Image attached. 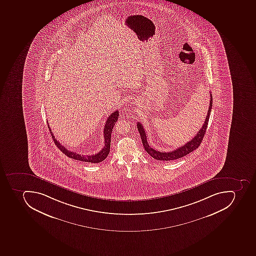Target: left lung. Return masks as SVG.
Listing matches in <instances>:
<instances>
[{"instance_id": "left-lung-1", "label": "left lung", "mask_w": 256, "mask_h": 256, "mask_svg": "<svg viewBox=\"0 0 256 256\" xmlns=\"http://www.w3.org/2000/svg\"><path fill=\"white\" fill-rule=\"evenodd\" d=\"M210 105L208 108V115H206V119H205L204 124L202 125L200 130L197 132L196 135L194 136L192 140L188 141V143L182 145L181 147L177 148L174 151L168 152H162L156 151L150 146L148 143L147 135L144 129L143 125L141 124L140 122L137 123V128L140 134L141 140L143 143L144 148L145 151L147 152L152 158H156L157 160L168 161L174 160L176 158L184 157L186 154H189L192 152L194 151L196 149L198 148V146L200 145L202 142L204 134L206 133V128H208V120L210 117V111H212V95L210 94Z\"/></svg>"}]
</instances>
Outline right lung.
<instances>
[{"instance_id":"1","label":"right lung","mask_w":256,"mask_h":256,"mask_svg":"<svg viewBox=\"0 0 256 256\" xmlns=\"http://www.w3.org/2000/svg\"><path fill=\"white\" fill-rule=\"evenodd\" d=\"M119 116V111L113 112L111 115L108 117L106 123H105L104 128V146L103 148L95 154L92 156H83V154H79L74 152L68 151L67 148L64 147L63 145L59 143V141L56 139L54 134L52 132L51 128L48 124V130L51 133L52 138L54 140V143L56 145V147L64 153L66 154L68 157L76 160L84 161V162H94V164H98V162H102L107 158L108 154L110 152V146H111V134L112 132L113 127L116 123L117 120Z\"/></svg>"}]
</instances>
